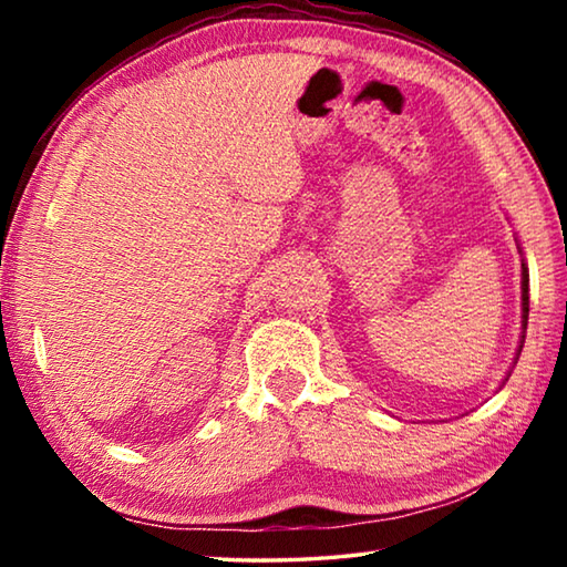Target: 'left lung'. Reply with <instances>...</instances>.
<instances>
[{"mask_svg":"<svg viewBox=\"0 0 567 567\" xmlns=\"http://www.w3.org/2000/svg\"><path fill=\"white\" fill-rule=\"evenodd\" d=\"M517 252L523 255L520 245H517ZM527 285H530V275H527V262L523 260V280H520V290H523V334H520V344H517L515 362H517V358H520V350H523V342H525V330H527V312H530V297H527ZM507 378H511V372H507Z\"/></svg>","mask_w":567,"mask_h":567,"instance_id":"1","label":"left lung"}]
</instances>
